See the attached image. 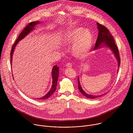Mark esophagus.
Segmentation results:
<instances>
[{
  "instance_id": "obj_1",
  "label": "esophagus",
  "mask_w": 133,
  "mask_h": 133,
  "mask_svg": "<svg viewBox=\"0 0 133 133\" xmlns=\"http://www.w3.org/2000/svg\"><path fill=\"white\" fill-rule=\"evenodd\" d=\"M66 67L68 68H71L72 67V64L71 63H70V62H68V63L66 64Z\"/></svg>"
}]
</instances>
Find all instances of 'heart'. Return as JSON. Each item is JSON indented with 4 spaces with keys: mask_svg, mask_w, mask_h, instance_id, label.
Masks as SVG:
<instances>
[{
    "mask_svg": "<svg viewBox=\"0 0 133 133\" xmlns=\"http://www.w3.org/2000/svg\"><path fill=\"white\" fill-rule=\"evenodd\" d=\"M93 36L89 29L77 27L68 31L64 36V45H72V53L78 58H84L89 54L93 44Z\"/></svg>",
    "mask_w": 133,
    "mask_h": 133,
    "instance_id": "obj_1",
    "label": "heart"
}]
</instances>
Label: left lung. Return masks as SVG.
Instances as JSON below:
<instances>
[{
    "mask_svg": "<svg viewBox=\"0 0 133 133\" xmlns=\"http://www.w3.org/2000/svg\"><path fill=\"white\" fill-rule=\"evenodd\" d=\"M98 29L99 31V33L98 35V38L96 40V44H95L94 50H97L99 48H100L102 46V45L106 46L109 47L114 53V55L116 57L118 63V68L120 64V58L119 57V54L118 48L116 44L115 43L114 38L113 37L112 35L110 34L109 30L104 25L97 22ZM103 43V44L102 43ZM102 44V46L100 45V44ZM78 89L81 93L85 97L90 99H95L100 97L102 96L103 95H90L86 93L82 89L81 87V84L79 81V77H78Z\"/></svg>",
    "mask_w": 133,
    "mask_h": 133,
    "instance_id": "8db88e82",
    "label": "left lung"
}]
</instances>
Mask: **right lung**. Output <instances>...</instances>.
Returning a JSON list of instances; mask_svg holds the SVG:
<instances>
[{
  "label": "right lung",
  "mask_w": 133,
  "mask_h": 133,
  "mask_svg": "<svg viewBox=\"0 0 133 133\" xmlns=\"http://www.w3.org/2000/svg\"><path fill=\"white\" fill-rule=\"evenodd\" d=\"M39 23V21H34L30 23H29L25 28L23 29V30L21 32V33L19 34L18 37L16 40L15 41L14 45L12 46V48L11 49V65H12V57H13V54L14 53V51L15 50V48L17 44V43L19 42V41L21 40V39H23L26 36H27L31 31H32L34 29V27L36 25L38 24ZM52 80H53V82H52V86L50 90V91L46 94L44 95V96L40 98H37L38 99H40V100H44L48 99L49 98L51 95H52L55 91H56V87L57 85V80L58 79L59 77V67H58L57 65H55L53 66V69H52Z\"/></svg>",
  "instance_id": "add662e5"
}]
</instances>
